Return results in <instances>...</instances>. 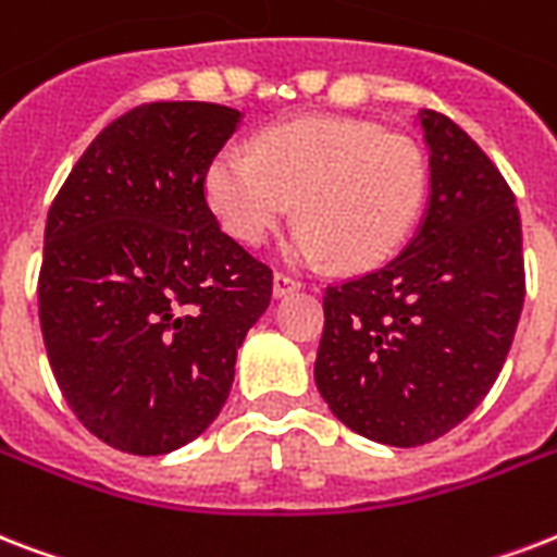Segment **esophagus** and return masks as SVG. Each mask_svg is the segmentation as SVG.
<instances>
[{
  "mask_svg": "<svg viewBox=\"0 0 557 557\" xmlns=\"http://www.w3.org/2000/svg\"><path fill=\"white\" fill-rule=\"evenodd\" d=\"M300 286H304V283H300L297 277H292L288 271H274V295L277 297L288 295V292H295V288Z\"/></svg>",
  "mask_w": 557,
  "mask_h": 557,
  "instance_id": "esophagus-1",
  "label": "esophagus"
}]
</instances>
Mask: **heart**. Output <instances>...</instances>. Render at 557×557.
I'll return each instance as SVG.
<instances>
[{
  "label": "heart",
  "mask_w": 557,
  "mask_h": 557,
  "mask_svg": "<svg viewBox=\"0 0 557 557\" xmlns=\"http://www.w3.org/2000/svg\"><path fill=\"white\" fill-rule=\"evenodd\" d=\"M426 160L409 137L359 119H295L257 137L253 154L227 146L207 169V198L242 245H260L292 210L297 260L333 257L342 269H373L418 222Z\"/></svg>",
  "instance_id": "heart-1"
}]
</instances>
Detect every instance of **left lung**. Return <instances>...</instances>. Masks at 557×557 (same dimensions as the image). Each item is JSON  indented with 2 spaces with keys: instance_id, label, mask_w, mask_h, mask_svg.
Returning <instances> with one entry per match:
<instances>
[{
  "instance_id": "obj_1",
  "label": "left lung",
  "mask_w": 557,
  "mask_h": 557,
  "mask_svg": "<svg viewBox=\"0 0 557 557\" xmlns=\"http://www.w3.org/2000/svg\"><path fill=\"white\" fill-rule=\"evenodd\" d=\"M432 195L382 269L324 292L315 385L345 426L392 447L447 435L485 400L523 312V227L491 157L423 110Z\"/></svg>"
}]
</instances>
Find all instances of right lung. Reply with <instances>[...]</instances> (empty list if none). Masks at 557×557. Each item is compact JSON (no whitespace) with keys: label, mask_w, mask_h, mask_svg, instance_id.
Returning <instances> with one entry per match:
<instances>
[{"label":"right lung","mask_w":557,"mask_h":557,"mask_svg":"<svg viewBox=\"0 0 557 557\" xmlns=\"http://www.w3.org/2000/svg\"><path fill=\"white\" fill-rule=\"evenodd\" d=\"M239 122L210 101L113 119L42 236L37 312L63 400L110 447L163 456L219 418L274 274L219 227L207 169Z\"/></svg>","instance_id":"add662e5"}]
</instances>
